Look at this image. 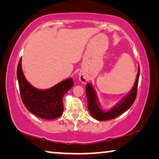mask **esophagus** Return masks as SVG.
Listing matches in <instances>:
<instances>
[{"instance_id":"1","label":"esophagus","mask_w":159,"mask_h":159,"mask_svg":"<svg viewBox=\"0 0 159 159\" xmlns=\"http://www.w3.org/2000/svg\"><path fill=\"white\" fill-rule=\"evenodd\" d=\"M79 80L81 81L82 83H85L86 81H87V79H86V77L85 76H83V75H80L79 76Z\"/></svg>"}]
</instances>
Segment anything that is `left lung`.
Instances as JSON below:
<instances>
[{
  "instance_id": "1",
  "label": "left lung",
  "mask_w": 159,
  "mask_h": 159,
  "mask_svg": "<svg viewBox=\"0 0 159 159\" xmlns=\"http://www.w3.org/2000/svg\"><path fill=\"white\" fill-rule=\"evenodd\" d=\"M139 77V66L138 67V75H137L136 80L134 83L133 89L126 95L119 103L114 106L109 111H104L99 107L98 99L97 98V95L95 90L93 88L91 83H88L86 85L85 91L88 99V108L90 114L93 118L99 121L107 120L118 117L123 113L127 111L133 105V102L137 96V90H138V85Z\"/></svg>"
}]
</instances>
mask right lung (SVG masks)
Returning a JSON list of instances; mask_svg holds the SVG:
<instances>
[{
    "instance_id": "right-lung-1",
    "label": "right lung",
    "mask_w": 159,
    "mask_h": 159,
    "mask_svg": "<svg viewBox=\"0 0 159 159\" xmlns=\"http://www.w3.org/2000/svg\"><path fill=\"white\" fill-rule=\"evenodd\" d=\"M17 77L21 100L29 111L48 120L55 119L62 114L63 97L74 84L71 78L62 80L49 89H37L25 79L21 69V57L18 64Z\"/></svg>"
}]
</instances>
